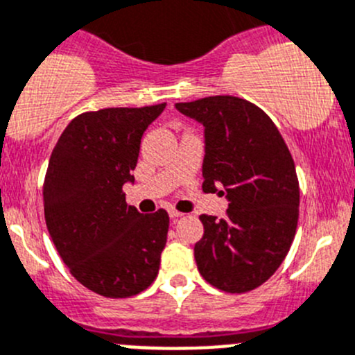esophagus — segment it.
<instances>
[{
	"label": "esophagus",
	"mask_w": 355,
	"mask_h": 355,
	"mask_svg": "<svg viewBox=\"0 0 355 355\" xmlns=\"http://www.w3.org/2000/svg\"><path fill=\"white\" fill-rule=\"evenodd\" d=\"M168 215H170L171 220H177V218H180V216L184 215V213L177 211V209H170V211H168Z\"/></svg>",
	"instance_id": "esophagus-1"
}]
</instances>
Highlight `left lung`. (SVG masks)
Instances as JSON below:
<instances>
[{
    "instance_id": "left-lung-1",
    "label": "left lung",
    "mask_w": 355,
    "mask_h": 355,
    "mask_svg": "<svg viewBox=\"0 0 355 355\" xmlns=\"http://www.w3.org/2000/svg\"><path fill=\"white\" fill-rule=\"evenodd\" d=\"M175 107L205 126L202 191L229 201L225 218L199 216V274L229 293L254 290L279 269L297 232L293 157L272 119L244 98L216 95Z\"/></svg>"
}]
</instances>
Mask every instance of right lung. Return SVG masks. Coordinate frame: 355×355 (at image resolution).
<instances>
[{
	"mask_svg": "<svg viewBox=\"0 0 355 355\" xmlns=\"http://www.w3.org/2000/svg\"><path fill=\"white\" fill-rule=\"evenodd\" d=\"M166 104L78 116L62 132L43 187L44 220L72 276L107 298H126L159 272L170 218L126 205L140 142Z\"/></svg>",
	"mask_w": 355,
	"mask_h": 355,
	"instance_id": "right-lung-1",
	"label": "right lung"
}]
</instances>
